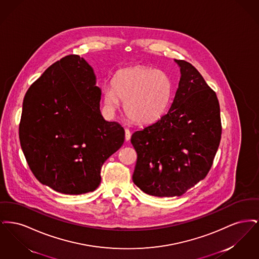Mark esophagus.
Wrapping results in <instances>:
<instances>
[{
  "label": "esophagus",
  "instance_id": "obj_1",
  "mask_svg": "<svg viewBox=\"0 0 259 259\" xmlns=\"http://www.w3.org/2000/svg\"><path fill=\"white\" fill-rule=\"evenodd\" d=\"M131 138V132L129 129H125V141L128 142Z\"/></svg>",
  "mask_w": 259,
  "mask_h": 259
}]
</instances>
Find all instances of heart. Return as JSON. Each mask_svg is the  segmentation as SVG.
<instances>
[{"instance_id":"heart-1","label":"heart","mask_w":259,"mask_h":259,"mask_svg":"<svg viewBox=\"0 0 259 259\" xmlns=\"http://www.w3.org/2000/svg\"><path fill=\"white\" fill-rule=\"evenodd\" d=\"M171 78L165 72L135 66L117 71L112 78V88L104 91V101L109 110L115 111L124 103L127 116L136 123L149 124L161 118L172 98Z\"/></svg>"}]
</instances>
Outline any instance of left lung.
Segmentation results:
<instances>
[{"mask_svg": "<svg viewBox=\"0 0 259 259\" xmlns=\"http://www.w3.org/2000/svg\"><path fill=\"white\" fill-rule=\"evenodd\" d=\"M175 62L181 78L170 110L131 137L138 156L133 182L157 197L181 196L204 180L222 138L215 92L190 63Z\"/></svg>", "mask_w": 259, "mask_h": 259, "instance_id": "obj_1", "label": "left lung"}]
</instances>
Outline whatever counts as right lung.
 Instances as JSON below:
<instances>
[{
  "instance_id": "obj_1",
  "label": "right lung",
  "mask_w": 259,
  "mask_h": 259,
  "mask_svg": "<svg viewBox=\"0 0 259 259\" xmlns=\"http://www.w3.org/2000/svg\"><path fill=\"white\" fill-rule=\"evenodd\" d=\"M100 100L92 67L74 54L52 64L28 89L19 139L40 184L70 195L98 187L103 164L125 138L120 124L104 119Z\"/></svg>"
}]
</instances>
